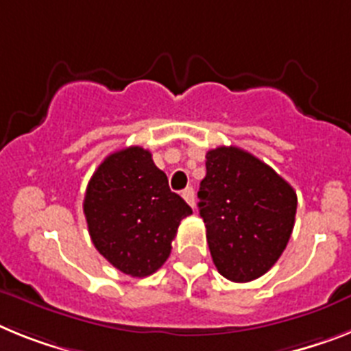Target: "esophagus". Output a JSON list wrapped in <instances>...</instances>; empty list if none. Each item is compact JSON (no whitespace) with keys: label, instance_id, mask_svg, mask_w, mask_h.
Returning a JSON list of instances; mask_svg holds the SVG:
<instances>
[{"label":"esophagus","instance_id":"esophagus-1","mask_svg":"<svg viewBox=\"0 0 351 351\" xmlns=\"http://www.w3.org/2000/svg\"><path fill=\"white\" fill-rule=\"evenodd\" d=\"M182 197H184L185 201H187L189 205L193 206V208H196V194H194V189L193 187H187L182 191Z\"/></svg>","mask_w":351,"mask_h":351}]
</instances>
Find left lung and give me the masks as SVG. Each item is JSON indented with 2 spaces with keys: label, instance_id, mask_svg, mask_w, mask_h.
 <instances>
[{
  "label": "left lung",
  "instance_id": "left-lung-1",
  "mask_svg": "<svg viewBox=\"0 0 351 351\" xmlns=\"http://www.w3.org/2000/svg\"><path fill=\"white\" fill-rule=\"evenodd\" d=\"M197 197L221 276L254 281L281 258L293 231L297 193L260 158L237 146L210 150Z\"/></svg>",
  "mask_w": 351,
  "mask_h": 351
}]
</instances>
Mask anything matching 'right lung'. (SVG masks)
Returning a JSON list of instances; mask_svg holds the SVG:
<instances>
[{
    "mask_svg": "<svg viewBox=\"0 0 351 351\" xmlns=\"http://www.w3.org/2000/svg\"><path fill=\"white\" fill-rule=\"evenodd\" d=\"M83 210L97 251L132 277L152 276L166 263L180 221L193 213L141 146L104 158L88 182Z\"/></svg>",
    "mask_w": 351,
    "mask_h": 351,
    "instance_id": "add662e5",
    "label": "right lung"
}]
</instances>
